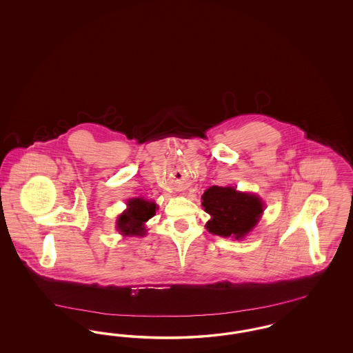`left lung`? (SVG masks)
I'll return each mask as SVG.
<instances>
[{"label": "left lung", "instance_id": "left-lung-1", "mask_svg": "<svg viewBox=\"0 0 353 353\" xmlns=\"http://www.w3.org/2000/svg\"><path fill=\"white\" fill-rule=\"evenodd\" d=\"M202 206L212 219L206 229L212 234L241 239L249 234L263 213V202L232 186H210L202 194Z\"/></svg>", "mask_w": 353, "mask_h": 353}]
</instances>
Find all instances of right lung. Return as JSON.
<instances>
[{
	"label": "right lung",
	"mask_w": 353,
	"mask_h": 353,
	"mask_svg": "<svg viewBox=\"0 0 353 353\" xmlns=\"http://www.w3.org/2000/svg\"><path fill=\"white\" fill-rule=\"evenodd\" d=\"M127 206V210L119 216L117 229L125 236H144L147 234L145 222L156 214L157 205L143 199H132Z\"/></svg>",
	"instance_id": "add662e5"
}]
</instances>
